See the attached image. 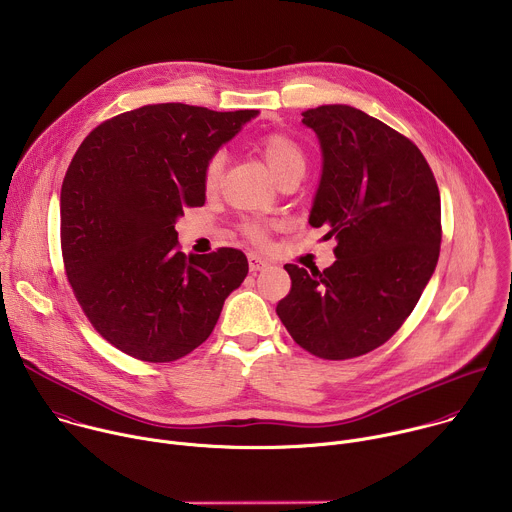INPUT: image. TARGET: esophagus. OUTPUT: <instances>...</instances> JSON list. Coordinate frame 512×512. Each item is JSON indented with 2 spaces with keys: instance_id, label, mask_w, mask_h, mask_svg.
Masks as SVG:
<instances>
[{
  "instance_id": "obj_1",
  "label": "esophagus",
  "mask_w": 512,
  "mask_h": 512,
  "mask_svg": "<svg viewBox=\"0 0 512 512\" xmlns=\"http://www.w3.org/2000/svg\"><path fill=\"white\" fill-rule=\"evenodd\" d=\"M267 267H269V263H267L263 257H259V255H255V253H249V269H251L253 273L263 271V269H267Z\"/></svg>"
}]
</instances>
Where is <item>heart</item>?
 I'll return each mask as SVG.
<instances>
[{
  "mask_svg": "<svg viewBox=\"0 0 512 512\" xmlns=\"http://www.w3.org/2000/svg\"><path fill=\"white\" fill-rule=\"evenodd\" d=\"M259 152L267 164V168L271 170V174L275 176V180H279L281 176L296 172V170H306V154L302 150V145L298 141H294L291 137L283 135V133H271L265 135L259 141ZM223 168H225V156L223 154H214L204 168V188L208 192L216 190L218 184H221V176H223ZM245 233L255 239L261 241L265 235L263 225L259 223H247L245 225Z\"/></svg>",
  "mask_w": 512,
  "mask_h": 512,
  "instance_id": "1",
  "label": "heart"
}]
</instances>
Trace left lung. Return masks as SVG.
<instances>
[{"label": "left lung", "mask_w": 512, "mask_h": 512, "mask_svg": "<svg viewBox=\"0 0 512 512\" xmlns=\"http://www.w3.org/2000/svg\"><path fill=\"white\" fill-rule=\"evenodd\" d=\"M302 117L322 150L308 223L338 241L336 261L285 265L277 316L308 352L344 360L385 344L419 302L440 257V190L417 145L383 121L350 105Z\"/></svg>", "instance_id": "left-lung-1"}]
</instances>
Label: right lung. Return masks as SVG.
Listing matches in <instances>:
<instances>
[{
    "label": "right lung",
    "mask_w": 512,
    "mask_h": 512,
    "mask_svg": "<svg viewBox=\"0 0 512 512\" xmlns=\"http://www.w3.org/2000/svg\"><path fill=\"white\" fill-rule=\"evenodd\" d=\"M259 111L162 103L93 129L60 190V243L68 283L121 352L170 362L200 346L247 277L237 249L184 255L176 221L204 204L206 162Z\"/></svg>",
    "instance_id": "1"
}]
</instances>
